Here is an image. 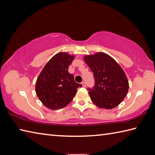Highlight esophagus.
Wrapping results in <instances>:
<instances>
[{
	"instance_id": "esophagus-1",
	"label": "esophagus",
	"mask_w": 155,
	"mask_h": 155,
	"mask_svg": "<svg viewBox=\"0 0 155 155\" xmlns=\"http://www.w3.org/2000/svg\"><path fill=\"white\" fill-rule=\"evenodd\" d=\"M82 85H83V87H86L87 84H86V83H85L84 81H83V82H82Z\"/></svg>"
}]
</instances>
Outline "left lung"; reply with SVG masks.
I'll list each match as a JSON object with an SVG mask.
<instances>
[{
    "mask_svg": "<svg viewBox=\"0 0 155 155\" xmlns=\"http://www.w3.org/2000/svg\"><path fill=\"white\" fill-rule=\"evenodd\" d=\"M84 60L94 75V87L88 88L93 103L98 107L107 109L118 106L128 90V81L123 68L103 52L85 56Z\"/></svg>",
    "mask_w": 155,
    "mask_h": 155,
    "instance_id": "8db88e82",
    "label": "left lung"
}]
</instances>
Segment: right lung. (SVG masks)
Listing matches in <instances>:
<instances>
[{
    "label": "right lung",
    "mask_w": 155,
    "mask_h": 155,
    "mask_svg": "<svg viewBox=\"0 0 155 155\" xmlns=\"http://www.w3.org/2000/svg\"><path fill=\"white\" fill-rule=\"evenodd\" d=\"M74 58L67 52L55 54L37 78L36 93L42 103L51 110L65 107L73 99L77 88L82 87L68 71Z\"/></svg>",
    "instance_id": "1"
}]
</instances>
